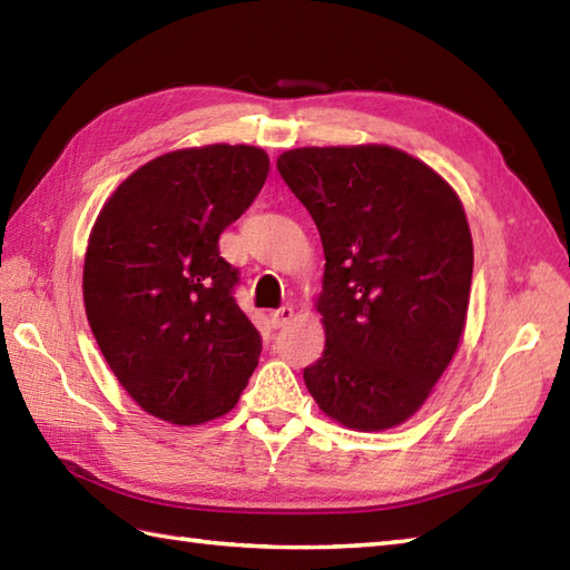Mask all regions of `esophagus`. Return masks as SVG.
Here are the masks:
<instances>
[{
  "instance_id": "1",
  "label": "esophagus",
  "mask_w": 570,
  "mask_h": 570,
  "mask_svg": "<svg viewBox=\"0 0 570 570\" xmlns=\"http://www.w3.org/2000/svg\"><path fill=\"white\" fill-rule=\"evenodd\" d=\"M269 321H272L274 328H284V325H288V323L294 321V308L292 306L276 308V311L269 313Z\"/></svg>"
}]
</instances>
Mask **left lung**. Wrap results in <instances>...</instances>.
Masks as SVG:
<instances>
[{"mask_svg": "<svg viewBox=\"0 0 570 570\" xmlns=\"http://www.w3.org/2000/svg\"><path fill=\"white\" fill-rule=\"evenodd\" d=\"M316 223L323 355L304 370L318 406L355 431L399 426L453 360L472 237L453 188L399 149L306 147L276 161Z\"/></svg>", "mask_w": 570, "mask_h": 570, "instance_id": "obj_1", "label": "left lung"}]
</instances>
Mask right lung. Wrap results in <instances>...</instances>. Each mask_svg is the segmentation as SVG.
Segmentation results:
<instances>
[{
    "mask_svg": "<svg viewBox=\"0 0 570 570\" xmlns=\"http://www.w3.org/2000/svg\"><path fill=\"white\" fill-rule=\"evenodd\" d=\"M269 174L257 147L180 149L137 168L105 203L82 269L85 313L107 365L151 416L196 426L237 404L262 335L237 306L223 229Z\"/></svg>",
    "mask_w": 570,
    "mask_h": 570,
    "instance_id": "add662e5",
    "label": "right lung"
}]
</instances>
